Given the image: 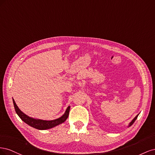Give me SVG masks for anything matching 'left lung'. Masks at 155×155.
I'll return each mask as SVG.
<instances>
[{
  "mask_svg": "<svg viewBox=\"0 0 155 155\" xmlns=\"http://www.w3.org/2000/svg\"><path fill=\"white\" fill-rule=\"evenodd\" d=\"M138 114L137 116H136L135 118H134V119H133L132 121H130V124H129V126H128V127H130V126H131V125H132L134 124V121H135V120H137V118H138Z\"/></svg>",
  "mask_w": 155,
  "mask_h": 155,
  "instance_id": "8db88e82",
  "label": "left lung"
}]
</instances>
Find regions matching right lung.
<instances>
[{
    "label": "right lung",
    "mask_w": 155,
    "mask_h": 155,
    "mask_svg": "<svg viewBox=\"0 0 155 155\" xmlns=\"http://www.w3.org/2000/svg\"><path fill=\"white\" fill-rule=\"evenodd\" d=\"M13 105H14V107H15L16 113L18 116H19V118L28 125H29L30 126L32 127L39 129V130L49 129L64 122L65 120L67 119L68 116L70 108V107L68 106L67 107L66 111H65L64 114L62 116H61L60 118L54 120L48 121V120H43L35 119V118H31V117L27 116L25 113H23V112L18 109V107L16 105L15 102L13 99Z\"/></svg>",
    "instance_id": "add662e5"
}]
</instances>
